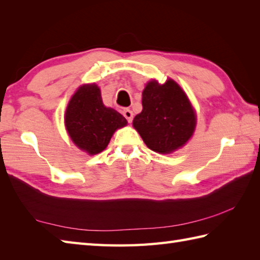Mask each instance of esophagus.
I'll use <instances>...</instances> for the list:
<instances>
[{"instance_id": "obj_1", "label": "esophagus", "mask_w": 260, "mask_h": 260, "mask_svg": "<svg viewBox=\"0 0 260 260\" xmlns=\"http://www.w3.org/2000/svg\"><path fill=\"white\" fill-rule=\"evenodd\" d=\"M123 115H124V117L127 119V121H128V123H132V120H133V112H132L131 109H124Z\"/></svg>"}]
</instances>
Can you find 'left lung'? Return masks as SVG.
<instances>
[{"instance_id":"1","label":"left lung","mask_w":260,"mask_h":260,"mask_svg":"<svg viewBox=\"0 0 260 260\" xmlns=\"http://www.w3.org/2000/svg\"><path fill=\"white\" fill-rule=\"evenodd\" d=\"M143 110L133 126L148 148L168 154L183 146L196 128V114L189 98L172 79L159 85L150 81L143 91Z\"/></svg>"}]
</instances>
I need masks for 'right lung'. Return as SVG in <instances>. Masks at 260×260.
Returning a JSON list of instances; mask_svg holds the SVG:
<instances>
[{
	"label": "right lung",
	"mask_w": 260,
	"mask_h": 260,
	"mask_svg": "<svg viewBox=\"0 0 260 260\" xmlns=\"http://www.w3.org/2000/svg\"><path fill=\"white\" fill-rule=\"evenodd\" d=\"M64 123L75 144L90 155L104 151L114 132L124 127L123 115L104 105L101 89L95 85L81 86L66 109Z\"/></svg>",
	"instance_id": "right-lung-1"
}]
</instances>
